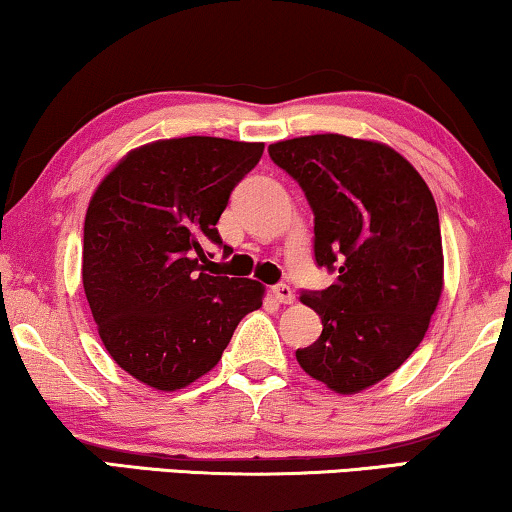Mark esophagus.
<instances>
[{"label": "esophagus", "mask_w": 512, "mask_h": 512, "mask_svg": "<svg viewBox=\"0 0 512 512\" xmlns=\"http://www.w3.org/2000/svg\"><path fill=\"white\" fill-rule=\"evenodd\" d=\"M272 296H275V300H279V303H284V305H291L293 300H296V293H293L289 284L272 286Z\"/></svg>", "instance_id": "34e87169"}]
</instances>
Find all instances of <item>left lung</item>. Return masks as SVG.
Returning a JSON list of instances; mask_svg holds the SVG:
<instances>
[{
    "label": "left lung",
    "instance_id": "left-lung-1",
    "mask_svg": "<svg viewBox=\"0 0 512 512\" xmlns=\"http://www.w3.org/2000/svg\"><path fill=\"white\" fill-rule=\"evenodd\" d=\"M303 188L314 214V261L335 272L300 300L321 317L300 368L338 394H359L419 347L443 293L436 200L391 146L310 135L268 146Z\"/></svg>",
    "mask_w": 512,
    "mask_h": 512
}]
</instances>
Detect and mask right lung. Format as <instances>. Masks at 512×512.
Listing matches in <instances>:
<instances>
[{"mask_svg": "<svg viewBox=\"0 0 512 512\" xmlns=\"http://www.w3.org/2000/svg\"><path fill=\"white\" fill-rule=\"evenodd\" d=\"M263 144L160 139L130 151L97 186L83 223V289L118 366L160 391L219 363L244 314L263 305L254 279L214 272L209 249L230 193Z\"/></svg>", "mask_w": 512, "mask_h": 512, "instance_id": "obj_1", "label": "right lung"}]
</instances>
